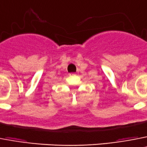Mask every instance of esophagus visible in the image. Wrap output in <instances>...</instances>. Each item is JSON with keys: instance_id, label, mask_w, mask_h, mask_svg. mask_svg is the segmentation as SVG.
<instances>
[{"instance_id": "obj_1", "label": "esophagus", "mask_w": 147, "mask_h": 147, "mask_svg": "<svg viewBox=\"0 0 147 147\" xmlns=\"http://www.w3.org/2000/svg\"><path fill=\"white\" fill-rule=\"evenodd\" d=\"M70 75H78V72H75V73H71V74H70Z\"/></svg>"}]
</instances>
